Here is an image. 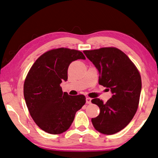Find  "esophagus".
Returning a JSON list of instances; mask_svg holds the SVG:
<instances>
[{"label":"esophagus","mask_w":158,"mask_h":158,"mask_svg":"<svg viewBox=\"0 0 158 158\" xmlns=\"http://www.w3.org/2000/svg\"><path fill=\"white\" fill-rule=\"evenodd\" d=\"M86 102H87V104H91V98H86Z\"/></svg>","instance_id":"34e87169"}]
</instances>
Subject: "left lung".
Returning <instances> with one entry per match:
<instances>
[{"instance_id": "left-lung-1", "label": "left lung", "mask_w": 158, "mask_h": 158, "mask_svg": "<svg viewBox=\"0 0 158 158\" xmlns=\"http://www.w3.org/2000/svg\"><path fill=\"white\" fill-rule=\"evenodd\" d=\"M83 52L98 70L99 84L113 94L106 103L99 98L91 100L100 110L99 115L91 119L92 124L101 133L115 134L129 124L138 109L142 89L140 74L125 53L115 47Z\"/></svg>"}]
</instances>
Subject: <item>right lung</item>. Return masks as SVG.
I'll return each instance as SVG.
<instances>
[{
	"mask_svg": "<svg viewBox=\"0 0 158 158\" xmlns=\"http://www.w3.org/2000/svg\"><path fill=\"white\" fill-rule=\"evenodd\" d=\"M78 59H85L78 50L52 49L40 56L29 71L24 97L32 119L44 131L51 134L66 131L86 102L84 95L69 96L60 87L62 81L67 80L71 62Z\"/></svg>",
	"mask_w": 158,
	"mask_h": 158,
	"instance_id": "right-lung-1",
	"label": "right lung"
}]
</instances>
